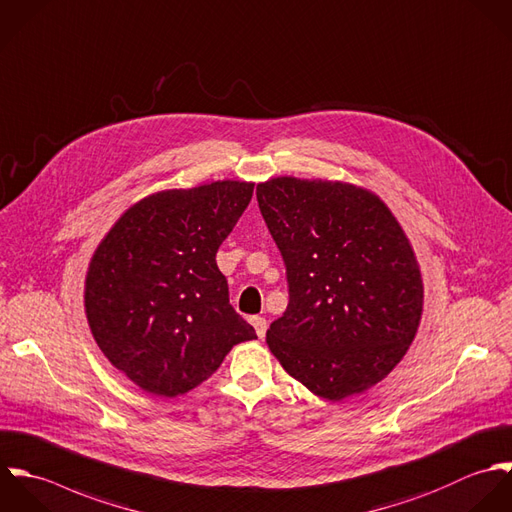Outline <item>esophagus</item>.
Masks as SVG:
<instances>
[{
    "instance_id": "34e87169",
    "label": "esophagus",
    "mask_w": 512,
    "mask_h": 512,
    "mask_svg": "<svg viewBox=\"0 0 512 512\" xmlns=\"http://www.w3.org/2000/svg\"><path fill=\"white\" fill-rule=\"evenodd\" d=\"M250 322H252V326H254L256 334H258V338H264V336H266V330H268V322H266V318L254 316Z\"/></svg>"
}]
</instances>
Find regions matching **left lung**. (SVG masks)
<instances>
[{
  "label": "left lung",
  "mask_w": 512,
  "mask_h": 512,
  "mask_svg": "<svg viewBox=\"0 0 512 512\" xmlns=\"http://www.w3.org/2000/svg\"><path fill=\"white\" fill-rule=\"evenodd\" d=\"M286 266L290 302L266 341L312 393L341 401L381 381L405 355L423 282L399 222L371 192L328 180L256 186Z\"/></svg>",
  "instance_id": "8db88e82"
}]
</instances>
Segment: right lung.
Wrapping results in <instances>:
<instances>
[{
	"label": "right lung",
	"instance_id": "right-lung-1",
	"mask_svg": "<svg viewBox=\"0 0 512 512\" xmlns=\"http://www.w3.org/2000/svg\"><path fill=\"white\" fill-rule=\"evenodd\" d=\"M252 182L165 190L131 206L93 254L85 310L107 359L141 389L174 397L208 379L254 328L232 308L216 252Z\"/></svg>",
	"mask_w": 512,
	"mask_h": 512
}]
</instances>
